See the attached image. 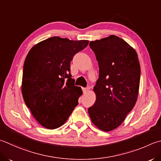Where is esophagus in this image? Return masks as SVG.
<instances>
[{
	"mask_svg": "<svg viewBox=\"0 0 161 161\" xmlns=\"http://www.w3.org/2000/svg\"><path fill=\"white\" fill-rule=\"evenodd\" d=\"M89 90H90V86H88L86 87V88H83V92H84V93H87L88 91H89Z\"/></svg>",
	"mask_w": 161,
	"mask_h": 161,
	"instance_id": "esophagus-1",
	"label": "esophagus"
}]
</instances>
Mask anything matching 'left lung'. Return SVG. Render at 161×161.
Segmentation results:
<instances>
[{
    "label": "left lung",
    "instance_id": "8db88e82",
    "mask_svg": "<svg viewBox=\"0 0 161 161\" xmlns=\"http://www.w3.org/2000/svg\"><path fill=\"white\" fill-rule=\"evenodd\" d=\"M89 46L98 62L99 77L93 89L96 102L88 112L97 128L108 132L122 124L137 101L140 62L135 50L113 35Z\"/></svg>",
    "mask_w": 161,
    "mask_h": 161
}]
</instances>
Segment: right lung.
<instances>
[{
	"instance_id": "add662e5",
	"label": "right lung",
	"mask_w": 161,
	"mask_h": 161,
	"mask_svg": "<svg viewBox=\"0 0 161 161\" xmlns=\"http://www.w3.org/2000/svg\"><path fill=\"white\" fill-rule=\"evenodd\" d=\"M88 44V40L54 36L28 52L24 65L22 96L35 119L45 128L61 126L78 105L82 90L75 85L70 62Z\"/></svg>"
}]
</instances>
